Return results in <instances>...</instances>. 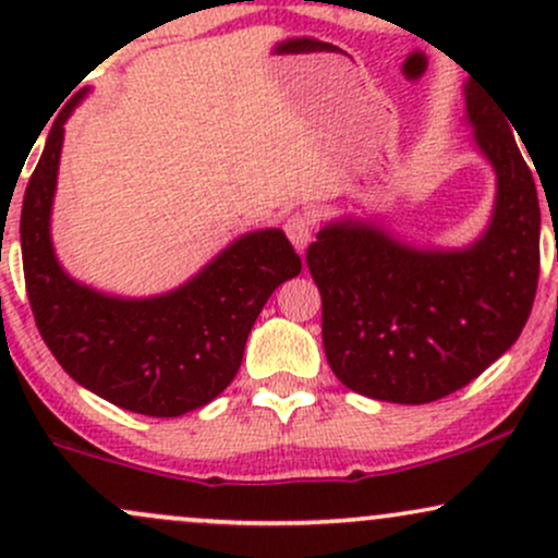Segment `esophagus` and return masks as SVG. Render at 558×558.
I'll use <instances>...</instances> for the list:
<instances>
[{
    "instance_id": "esophagus-1",
    "label": "esophagus",
    "mask_w": 558,
    "mask_h": 558,
    "mask_svg": "<svg viewBox=\"0 0 558 558\" xmlns=\"http://www.w3.org/2000/svg\"><path fill=\"white\" fill-rule=\"evenodd\" d=\"M312 233H315V222L310 215H291L286 220V235L296 246L299 254H304V248L310 246Z\"/></svg>"
}]
</instances>
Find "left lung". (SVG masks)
Instances as JSON below:
<instances>
[{"label":"left lung","mask_w":558,"mask_h":558,"mask_svg":"<svg viewBox=\"0 0 558 558\" xmlns=\"http://www.w3.org/2000/svg\"><path fill=\"white\" fill-rule=\"evenodd\" d=\"M464 83L466 120L496 172L485 233L464 248L414 246L373 220H332L306 248L323 345L345 388L430 403L464 388L520 338L541 272L533 172L501 107Z\"/></svg>","instance_id":"1"}]
</instances>
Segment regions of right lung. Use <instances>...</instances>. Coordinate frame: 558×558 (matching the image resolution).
<instances>
[{
	"mask_svg": "<svg viewBox=\"0 0 558 558\" xmlns=\"http://www.w3.org/2000/svg\"><path fill=\"white\" fill-rule=\"evenodd\" d=\"M83 96L54 120L23 196V272L36 328L92 393L146 417H181L230 386L262 306L296 278L301 259L283 230L267 228L235 239L189 283L159 296H110L70 278L49 220L65 123Z\"/></svg>",
	"mask_w": 558,
	"mask_h": 558,
	"instance_id": "add662e5",
	"label": "right lung"
}]
</instances>
